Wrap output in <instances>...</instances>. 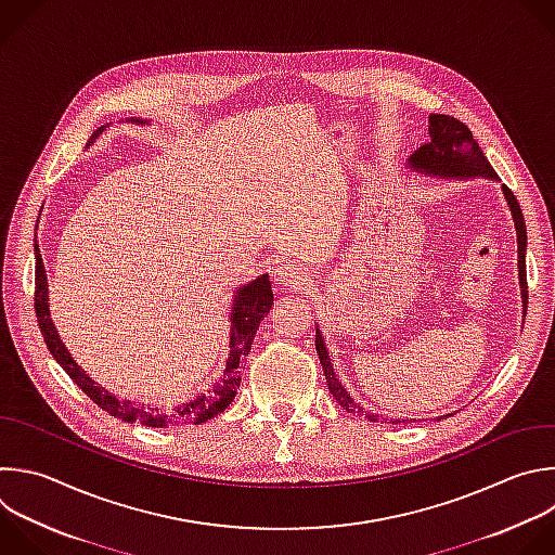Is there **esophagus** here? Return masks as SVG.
<instances>
[{"label": "esophagus", "mask_w": 555, "mask_h": 555, "mask_svg": "<svg viewBox=\"0 0 555 555\" xmlns=\"http://www.w3.org/2000/svg\"><path fill=\"white\" fill-rule=\"evenodd\" d=\"M272 279L279 287H285V289H300L302 285H307V272L296 266L294 261H281L274 270H272Z\"/></svg>", "instance_id": "esophagus-1"}]
</instances>
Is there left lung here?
I'll return each instance as SVG.
<instances>
[{
	"instance_id": "obj_1",
	"label": "left lung",
	"mask_w": 555,
	"mask_h": 555,
	"mask_svg": "<svg viewBox=\"0 0 555 555\" xmlns=\"http://www.w3.org/2000/svg\"><path fill=\"white\" fill-rule=\"evenodd\" d=\"M408 165L418 171V173H427L434 178H453V180H468V178H488V180H501L496 176V171L492 169V165L488 163V158L483 156L479 143L473 139V132L455 117L451 115H429V141L425 145H421L410 158ZM501 192L507 201V207L512 211V220H514V229H516V244H518V285H520V298H522V309L527 307V270H525V250H527V231H525V220H522V211L518 207V201L514 198V194L501 184ZM315 350L322 363L324 371V379L328 386V392L333 395V399L346 410L352 412L357 416H365L371 418L373 423H379L377 414H363V408H359L350 395L346 392V388L341 386V382L335 377L333 363H331V354L326 350V341L320 333V328L315 326ZM388 421V418H384ZM392 425H399L401 421H390ZM405 423V421H403Z\"/></svg>"
}]
</instances>
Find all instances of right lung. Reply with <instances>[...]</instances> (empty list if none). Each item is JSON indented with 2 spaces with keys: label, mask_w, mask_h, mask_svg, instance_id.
I'll use <instances>...</instances> for the list:
<instances>
[{
  "label": "right lung",
  "mask_w": 555,
  "mask_h": 555,
  "mask_svg": "<svg viewBox=\"0 0 555 555\" xmlns=\"http://www.w3.org/2000/svg\"><path fill=\"white\" fill-rule=\"evenodd\" d=\"M130 124H139L145 126L150 124V119H137L130 117ZM108 126V124H106ZM106 126H100L87 145H91L104 130ZM35 259H37V268H35V309H37V318H39V328L41 335L52 352V357L59 361V365L63 371L74 379V384L104 412H108L115 418H121L124 423H134L139 421L145 427H167V425H176V423H207L214 416L222 414L235 399L240 382H242V367H244V359L250 352L253 339L257 335L259 322L268 315L272 302H274V294H272V285L268 274L257 276L255 281L242 285L235 289L233 294V307H231V333H229V357L224 363L222 377L205 392L182 401L178 405H171L165 412H145L141 408H134L130 401H119L115 395H111L106 388H102L100 384H95L82 367L76 363V359L69 354L65 341L61 339L54 320L50 315V292H48V274H46V266L41 259V250L39 244L35 242Z\"/></svg>",
  "instance_id": "1"
}]
</instances>
